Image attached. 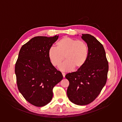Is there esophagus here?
Segmentation results:
<instances>
[{"mask_svg":"<svg viewBox=\"0 0 122 122\" xmlns=\"http://www.w3.org/2000/svg\"><path fill=\"white\" fill-rule=\"evenodd\" d=\"M62 75H63V77H64V78H65V75H66V73H64V72H62Z\"/></svg>","mask_w":122,"mask_h":122,"instance_id":"34e87169","label":"esophagus"}]
</instances>
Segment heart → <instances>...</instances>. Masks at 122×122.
Returning a JSON list of instances; mask_svg holds the SVG:
<instances>
[{"label": "heart", "mask_w": 122, "mask_h": 122, "mask_svg": "<svg viewBox=\"0 0 122 122\" xmlns=\"http://www.w3.org/2000/svg\"><path fill=\"white\" fill-rule=\"evenodd\" d=\"M56 48H49L48 56L55 66H59L65 59L66 61L60 66V70L69 71L81 68L86 62L88 55L87 44L83 41L64 37L56 43Z\"/></svg>", "instance_id": "heart-1"}]
</instances>
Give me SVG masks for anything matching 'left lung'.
<instances>
[{
	"instance_id": "8db88e82",
	"label": "left lung",
	"mask_w": 122,
	"mask_h": 122,
	"mask_svg": "<svg viewBox=\"0 0 122 122\" xmlns=\"http://www.w3.org/2000/svg\"><path fill=\"white\" fill-rule=\"evenodd\" d=\"M81 38L87 44V59L77 71L68 73L65 77L69 82L68 99L82 106L91 103L100 94L106 83L109 65L105 50L96 38L88 34H82Z\"/></svg>"
}]
</instances>
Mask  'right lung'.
Returning <instances> with one entry per match:
<instances>
[{
    "mask_svg": "<svg viewBox=\"0 0 122 122\" xmlns=\"http://www.w3.org/2000/svg\"><path fill=\"white\" fill-rule=\"evenodd\" d=\"M58 37L31 39L21 47L15 64L19 92L28 102L37 107L44 106L50 102L53 88L63 78L48 56L49 48Z\"/></svg>",
    "mask_w": 122,
    "mask_h": 122,
    "instance_id": "add662e5",
    "label": "right lung"
}]
</instances>
